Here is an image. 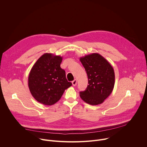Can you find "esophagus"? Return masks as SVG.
Wrapping results in <instances>:
<instances>
[{
    "mask_svg": "<svg viewBox=\"0 0 147 147\" xmlns=\"http://www.w3.org/2000/svg\"><path fill=\"white\" fill-rule=\"evenodd\" d=\"M77 80H76V79L72 81V84H73V86H76L77 85Z\"/></svg>",
    "mask_w": 147,
    "mask_h": 147,
    "instance_id": "1",
    "label": "esophagus"
}]
</instances>
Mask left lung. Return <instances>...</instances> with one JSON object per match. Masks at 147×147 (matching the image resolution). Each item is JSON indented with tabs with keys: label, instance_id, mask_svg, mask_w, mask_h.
Instances as JSON below:
<instances>
[{
	"label": "left lung",
	"instance_id": "obj_1",
	"mask_svg": "<svg viewBox=\"0 0 147 147\" xmlns=\"http://www.w3.org/2000/svg\"><path fill=\"white\" fill-rule=\"evenodd\" d=\"M80 60L86 71L89 84L84 91L80 92L81 98L91 105L102 103L114 88L115 76L113 67L97 53L81 57Z\"/></svg>",
	"mask_w": 147,
	"mask_h": 147
}]
</instances>
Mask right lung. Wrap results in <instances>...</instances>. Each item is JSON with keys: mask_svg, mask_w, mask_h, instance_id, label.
<instances>
[{"mask_svg": "<svg viewBox=\"0 0 147 147\" xmlns=\"http://www.w3.org/2000/svg\"><path fill=\"white\" fill-rule=\"evenodd\" d=\"M61 61L60 56L46 53L32 66L28 85L31 95L38 102L52 105L71 86V82L66 79L65 71L60 67Z\"/></svg>", "mask_w": 147, "mask_h": 147, "instance_id": "add662e5", "label": "right lung"}]
</instances>
